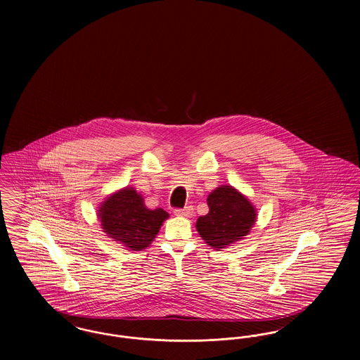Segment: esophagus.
Returning a JSON list of instances; mask_svg holds the SVG:
<instances>
[{
  "label": "esophagus",
  "instance_id": "1",
  "mask_svg": "<svg viewBox=\"0 0 360 360\" xmlns=\"http://www.w3.org/2000/svg\"><path fill=\"white\" fill-rule=\"evenodd\" d=\"M193 206H186L184 209H175L174 214L178 217H193Z\"/></svg>",
  "mask_w": 360,
  "mask_h": 360
}]
</instances>
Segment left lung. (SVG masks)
Instances as JSON below:
<instances>
[{
  "mask_svg": "<svg viewBox=\"0 0 360 360\" xmlns=\"http://www.w3.org/2000/svg\"><path fill=\"white\" fill-rule=\"evenodd\" d=\"M209 213L198 217L195 228L216 251L231 247L250 235L257 223V207L238 188L221 185L207 195Z\"/></svg>",
  "mask_w": 360,
  "mask_h": 360,
  "instance_id": "8db88e82",
  "label": "left lung"
}]
</instances>
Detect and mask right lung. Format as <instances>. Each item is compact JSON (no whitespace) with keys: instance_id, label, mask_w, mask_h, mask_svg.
Segmentation results:
<instances>
[{"instance_id":"obj_1","label":"right lung","mask_w":360,"mask_h":360,"mask_svg":"<svg viewBox=\"0 0 360 360\" xmlns=\"http://www.w3.org/2000/svg\"><path fill=\"white\" fill-rule=\"evenodd\" d=\"M103 232L129 251L151 245L169 213L160 207L148 209L135 188L127 186L108 195L97 210Z\"/></svg>"}]
</instances>
